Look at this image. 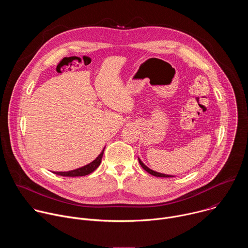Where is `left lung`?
Wrapping results in <instances>:
<instances>
[{
	"label": "left lung",
	"instance_id": "1",
	"mask_svg": "<svg viewBox=\"0 0 248 248\" xmlns=\"http://www.w3.org/2000/svg\"><path fill=\"white\" fill-rule=\"evenodd\" d=\"M138 161H139V164L141 165V167H142L147 172H149L150 174H152V175H155V176H159V178H171L172 175H169V174H164V173H161V172H157V171H155V170H152L151 169H149L148 167H146L142 162H141V160L140 159H138Z\"/></svg>",
	"mask_w": 248,
	"mask_h": 248
}]
</instances>
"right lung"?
<instances>
[{
  "instance_id": "add662e5",
  "label": "right lung",
  "mask_w": 248,
  "mask_h": 248,
  "mask_svg": "<svg viewBox=\"0 0 248 248\" xmlns=\"http://www.w3.org/2000/svg\"><path fill=\"white\" fill-rule=\"evenodd\" d=\"M104 149L101 152V154L93 162H91L90 164H88L84 167H81V168H78V169L73 170H68V171H53V172L56 174H59V175H62V176H82V175L89 174L100 166L102 157L104 154Z\"/></svg>"
}]
</instances>
